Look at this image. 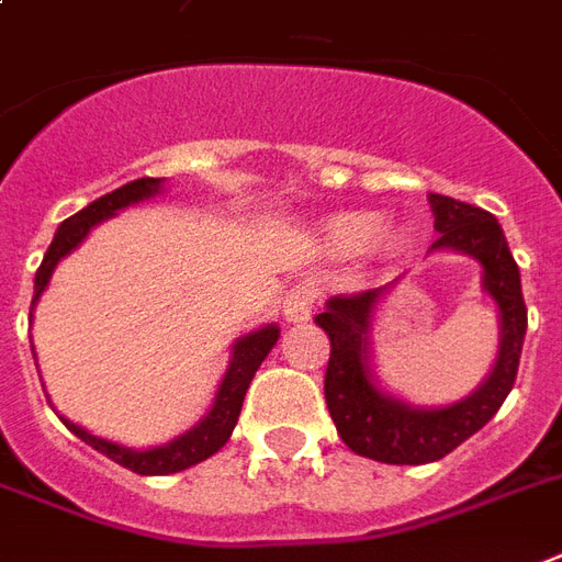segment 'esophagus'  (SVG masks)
Returning <instances> with one entry per match:
<instances>
[{
  "instance_id": "34e87169",
  "label": "esophagus",
  "mask_w": 562,
  "mask_h": 562,
  "mask_svg": "<svg viewBox=\"0 0 562 562\" xmlns=\"http://www.w3.org/2000/svg\"><path fill=\"white\" fill-rule=\"evenodd\" d=\"M315 303H318V289L312 282H300V285H291L285 291V297H282V315H285V321H294V324L310 321Z\"/></svg>"
}]
</instances>
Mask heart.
<instances>
[{
  "mask_svg": "<svg viewBox=\"0 0 562 562\" xmlns=\"http://www.w3.org/2000/svg\"><path fill=\"white\" fill-rule=\"evenodd\" d=\"M383 233V217L374 212H350L338 214L329 224V241L341 252L366 250Z\"/></svg>",
  "mask_w": 562,
  "mask_h": 562,
  "instance_id": "heart-1",
  "label": "heart"
}]
</instances>
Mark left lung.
Listing matches in <instances>:
<instances>
[{
    "label": "left lung",
    "instance_id": "8db88e82",
    "mask_svg": "<svg viewBox=\"0 0 562 562\" xmlns=\"http://www.w3.org/2000/svg\"><path fill=\"white\" fill-rule=\"evenodd\" d=\"M434 247H453L483 265V289L498 303L501 350L490 380L460 404L445 409H413L376 392L368 368V318L383 289L336 294L327 310L315 315L329 336V362L324 374V397L341 442L359 457L392 465H424L442 460L457 445L481 430L507 401L519 374L521 341L528 329V306L521 297L519 265L513 259L501 224L477 205L453 196L430 194Z\"/></svg>",
    "mask_w": 562,
    "mask_h": 562
}]
</instances>
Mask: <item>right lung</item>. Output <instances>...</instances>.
Listing matches in <instances>:
<instances>
[{
    "mask_svg": "<svg viewBox=\"0 0 562 562\" xmlns=\"http://www.w3.org/2000/svg\"><path fill=\"white\" fill-rule=\"evenodd\" d=\"M161 186V179H135L128 186L111 191V194L93 200L88 209H81L79 214L67 217L58 233H55L49 250L43 256L41 268H37V277H34V300L41 297V291L46 289V282L53 277V268L61 262L64 256L76 247V244L91 233V226H97L100 221L111 217L117 209H126L128 203H138L144 196H153ZM29 321H32V312H29ZM280 338V329L265 327L256 329L250 336H244L233 350V362H229V371H226L224 383L217 389V397H214L212 413L205 415L203 422L196 424L194 430H188L186 436H179L165 448H153V451H128V448H120L114 442H105V439H97L88 430H81L72 422L64 418V424L70 427L72 434L79 436L81 442H88L91 448H97L100 453H105L109 460H114L123 469L135 471V474H173V471H182L188 465H196V462L209 460L212 453H217L229 442L235 424H238V415H241L244 395H247V385H250L252 374L259 371L262 359L271 353V348Z\"/></svg>",
    "mask_w": 562,
    "mask_h": 562,
    "instance_id": "1",
    "label": "right lung"
}]
</instances>
